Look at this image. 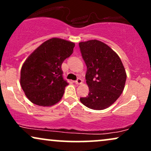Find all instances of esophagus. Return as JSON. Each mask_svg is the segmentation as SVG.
<instances>
[{
	"label": "esophagus",
	"instance_id": "1",
	"mask_svg": "<svg viewBox=\"0 0 151 151\" xmlns=\"http://www.w3.org/2000/svg\"><path fill=\"white\" fill-rule=\"evenodd\" d=\"M74 82H75L76 84H81L82 83V79H80V78H77V79Z\"/></svg>",
	"mask_w": 151,
	"mask_h": 151
}]
</instances>
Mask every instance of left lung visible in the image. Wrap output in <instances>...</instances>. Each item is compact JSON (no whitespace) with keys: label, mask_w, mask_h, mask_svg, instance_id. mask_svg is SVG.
I'll return each instance as SVG.
<instances>
[{"label":"left lung","mask_w":151,"mask_h":151,"mask_svg":"<svg viewBox=\"0 0 151 151\" xmlns=\"http://www.w3.org/2000/svg\"><path fill=\"white\" fill-rule=\"evenodd\" d=\"M83 60L87 70L88 96L81 97L84 106L93 110L108 108L122 93L126 73L120 58L110 47L101 41L79 43Z\"/></svg>","instance_id":"obj_1"}]
</instances>
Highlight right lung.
I'll list each match as a JSON object with an SVG mask.
<instances>
[{
  "instance_id": "1",
  "label": "right lung",
  "mask_w": 151,
  "mask_h": 151,
  "mask_svg": "<svg viewBox=\"0 0 151 151\" xmlns=\"http://www.w3.org/2000/svg\"><path fill=\"white\" fill-rule=\"evenodd\" d=\"M75 44L60 38L43 42L22 65L20 85L32 103L50 106L61 99L68 83L63 78L62 64L73 52Z\"/></svg>"
}]
</instances>
